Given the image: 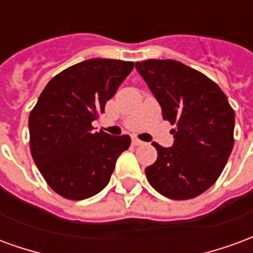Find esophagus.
Here are the masks:
<instances>
[{"mask_svg": "<svg viewBox=\"0 0 253 253\" xmlns=\"http://www.w3.org/2000/svg\"><path fill=\"white\" fill-rule=\"evenodd\" d=\"M131 143L134 145V146H139V145H143L142 141H141V139H138V138H132Z\"/></svg>", "mask_w": 253, "mask_h": 253, "instance_id": "34e87169", "label": "esophagus"}]
</instances>
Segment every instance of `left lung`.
Segmentation results:
<instances>
[{
    "label": "left lung",
    "mask_w": 253,
    "mask_h": 253,
    "mask_svg": "<svg viewBox=\"0 0 253 253\" xmlns=\"http://www.w3.org/2000/svg\"><path fill=\"white\" fill-rule=\"evenodd\" d=\"M163 110L175 125L173 145L157 149L156 163L145 169L161 195L184 201L217 181L233 149L234 111L217 84L195 69L172 59L135 63Z\"/></svg>",
    "instance_id": "8db88e82"
}]
</instances>
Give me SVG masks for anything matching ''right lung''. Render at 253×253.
I'll return each instance as SVG.
<instances>
[{
    "label": "right lung",
    "instance_id": "obj_1",
    "mask_svg": "<svg viewBox=\"0 0 253 253\" xmlns=\"http://www.w3.org/2000/svg\"><path fill=\"white\" fill-rule=\"evenodd\" d=\"M134 63L93 58L57 74L31 111L32 159L47 184L66 199L99 194L111 179L128 135L94 132L92 122L104 112Z\"/></svg>",
    "mask_w": 253,
    "mask_h": 253
}]
</instances>
